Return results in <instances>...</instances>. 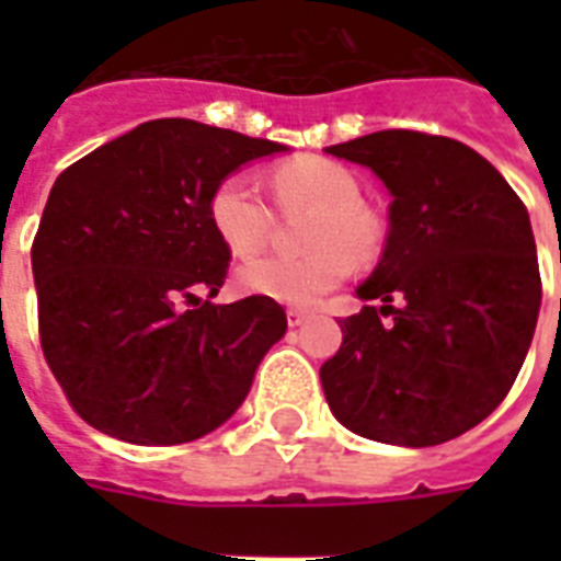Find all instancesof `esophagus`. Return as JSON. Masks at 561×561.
<instances>
[{
  "mask_svg": "<svg viewBox=\"0 0 561 561\" xmlns=\"http://www.w3.org/2000/svg\"><path fill=\"white\" fill-rule=\"evenodd\" d=\"M308 320V311H302V308H288V325L290 329H297V325H302Z\"/></svg>",
  "mask_w": 561,
  "mask_h": 561,
  "instance_id": "esophagus-1",
  "label": "esophagus"
}]
</instances>
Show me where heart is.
<instances>
[{"instance_id": "b5f03b06", "label": "heart", "mask_w": 561, "mask_h": 561, "mask_svg": "<svg viewBox=\"0 0 561 561\" xmlns=\"http://www.w3.org/2000/svg\"><path fill=\"white\" fill-rule=\"evenodd\" d=\"M273 194L282 209H311L306 244L311 253L264 255L238 267V288L282 306L311 308L350 273V259L367 262L381 241L378 224L360 201L358 178L346 165L325 157L282 162L273 171ZM211 229L232 255L259 253L273 232L276 215L247 174H229L209 197Z\"/></svg>"}]
</instances>
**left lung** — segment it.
I'll list each match as a JSON object with an SVG mask.
<instances>
[{
    "label": "left lung",
    "instance_id": "left-lung-1",
    "mask_svg": "<svg viewBox=\"0 0 561 561\" xmlns=\"http://www.w3.org/2000/svg\"><path fill=\"white\" fill-rule=\"evenodd\" d=\"M325 153L378 174L390 232L378 267L320 367L329 408L375 443H448L506 399L541 306L536 238L522 197L469 145L378 130Z\"/></svg>",
    "mask_w": 561,
    "mask_h": 561
}]
</instances>
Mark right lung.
Here are the masks:
<instances>
[{"label":"right lung","instance_id":"obj_1","mask_svg":"<svg viewBox=\"0 0 561 561\" xmlns=\"http://www.w3.org/2000/svg\"><path fill=\"white\" fill-rule=\"evenodd\" d=\"M285 151L192 118H157L60 174L31 244L39 346L75 413L134 445L224 425L288 329L279 302L215 306L229 250L209 197L244 162Z\"/></svg>","mask_w":561,"mask_h":561}]
</instances>
